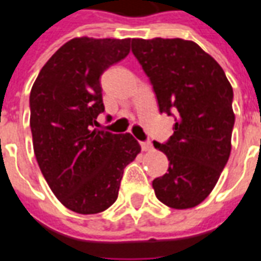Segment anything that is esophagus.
Listing matches in <instances>:
<instances>
[{
	"mask_svg": "<svg viewBox=\"0 0 261 261\" xmlns=\"http://www.w3.org/2000/svg\"><path fill=\"white\" fill-rule=\"evenodd\" d=\"M141 148H143V151H151L152 149V144L149 143V141L141 143Z\"/></svg>",
	"mask_w": 261,
	"mask_h": 261,
	"instance_id": "esophagus-1",
	"label": "esophagus"
}]
</instances>
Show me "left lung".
<instances>
[{
	"instance_id": "1",
	"label": "left lung",
	"mask_w": 261,
	"mask_h": 261,
	"mask_svg": "<svg viewBox=\"0 0 261 261\" xmlns=\"http://www.w3.org/2000/svg\"><path fill=\"white\" fill-rule=\"evenodd\" d=\"M131 50L154 87L160 112L176 116L168 141H154L169 161L168 172L152 181L155 196L174 209L196 206L230 155L232 86L219 63L192 41L134 38Z\"/></svg>"
}]
</instances>
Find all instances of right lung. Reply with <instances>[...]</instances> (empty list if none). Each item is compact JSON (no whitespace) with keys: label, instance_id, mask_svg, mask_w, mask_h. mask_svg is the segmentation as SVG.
<instances>
[{"label":"right lung","instance_id":"obj_1","mask_svg":"<svg viewBox=\"0 0 261 261\" xmlns=\"http://www.w3.org/2000/svg\"><path fill=\"white\" fill-rule=\"evenodd\" d=\"M130 42L73 38L45 63L31 90L36 161L55 196L76 213L112 206L124 168L141 151L128 133L92 130L105 112L100 76L128 55Z\"/></svg>","mask_w":261,"mask_h":261}]
</instances>
